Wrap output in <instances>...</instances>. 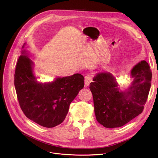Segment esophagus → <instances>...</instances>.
Segmentation results:
<instances>
[{"mask_svg":"<svg viewBox=\"0 0 158 158\" xmlns=\"http://www.w3.org/2000/svg\"><path fill=\"white\" fill-rule=\"evenodd\" d=\"M93 81V77L92 76H89V75H87V76H85V84L86 86H89L90 84V82H92Z\"/></svg>","mask_w":158,"mask_h":158,"instance_id":"obj_1","label":"esophagus"}]
</instances>
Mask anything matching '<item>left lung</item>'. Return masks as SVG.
Listing matches in <instances>:
<instances>
[{
    "label": "left lung",
    "mask_w": 158,
    "mask_h": 158,
    "mask_svg": "<svg viewBox=\"0 0 158 158\" xmlns=\"http://www.w3.org/2000/svg\"><path fill=\"white\" fill-rule=\"evenodd\" d=\"M134 79L126 92H120L112 74L97 73L89 85L97 122L107 128L120 127L142 113L151 88L152 72L143 60L131 72Z\"/></svg>",
    "instance_id": "obj_1"
}]
</instances>
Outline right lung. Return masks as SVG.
Listing matches in <instances>:
<instances>
[{"label":"right lung","instance_id":"obj_1","mask_svg":"<svg viewBox=\"0 0 158 158\" xmlns=\"http://www.w3.org/2000/svg\"><path fill=\"white\" fill-rule=\"evenodd\" d=\"M32 65L26 51L22 50L16 63L14 82L20 106L29 119L43 127H54L65 119L70 103L84 88L85 78L76 73L56 78L49 83H38Z\"/></svg>","mask_w":158,"mask_h":158}]
</instances>
